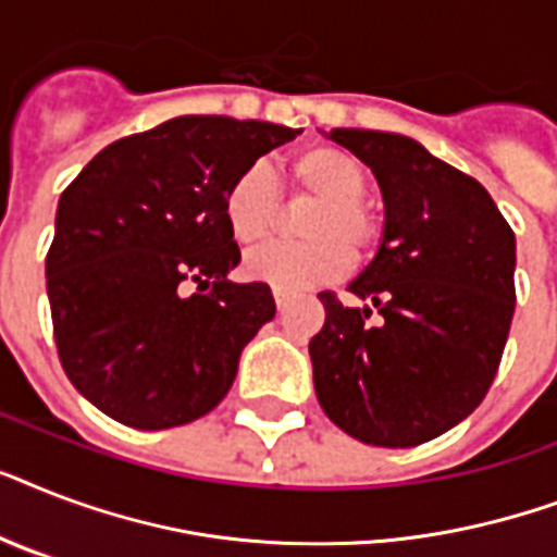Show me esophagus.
<instances>
[{
	"mask_svg": "<svg viewBox=\"0 0 557 557\" xmlns=\"http://www.w3.org/2000/svg\"><path fill=\"white\" fill-rule=\"evenodd\" d=\"M295 300V295L292 292H283V288H274V304H277V309H286L288 304Z\"/></svg>",
	"mask_w": 557,
	"mask_h": 557,
	"instance_id": "34e87169",
	"label": "esophagus"
}]
</instances>
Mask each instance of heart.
I'll list each match as a JSON object with an SVG mask.
<instances>
[{
    "instance_id": "obj_1",
    "label": "heart",
    "mask_w": 557,
    "mask_h": 557,
    "mask_svg": "<svg viewBox=\"0 0 557 557\" xmlns=\"http://www.w3.org/2000/svg\"><path fill=\"white\" fill-rule=\"evenodd\" d=\"M286 173L295 190L314 199L300 222L306 243L262 245L245 257V274L283 292L344 277L349 253L364 257L379 239V222L364 205V164L344 147L314 144L288 161ZM277 178L262 161L239 170L222 196L227 231L239 245L262 243L277 225Z\"/></svg>"
}]
</instances>
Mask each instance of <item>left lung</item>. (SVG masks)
I'll return each instance as SVG.
<instances>
[{
  "instance_id": "obj_1",
  "label": "left lung",
  "mask_w": 557,
  "mask_h": 557,
  "mask_svg": "<svg viewBox=\"0 0 557 557\" xmlns=\"http://www.w3.org/2000/svg\"><path fill=\"white\" fill-rule=\"evenodd\" d=\"M372 170L384 234L349 283L364 306L323 292L309 341L314 393L341 431L413 448L474 413L492 387L515 314V234L476 178L422 144L375 129H332Z\"/></svg>"
}]
</instances>
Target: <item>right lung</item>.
<instances>
[{"instance_id": "add662e5", "label": "right lung", "mask_w": 557, "mask_h": 557, "mask_svg": "<svg viewBox=\"0 0 557 557\" xmlns=\"http://www.w3.org/2000/svg\"><path fill=\"white\" fill-rule=\"evenodd\" d=\"M300 129L182 115L109 144L57 205L46 288L57 356L91 405L138 431L210 413L245 344L277 312L265 283H231V178ZM193 282L196 296H185Z\"/></svg>"}]
</instances>
